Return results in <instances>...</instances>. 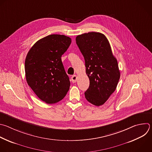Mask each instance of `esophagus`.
<instances>
[{
    "label": "esophagus",
    "instance_id": "obj_1",
    "mask_svg": "<svg viewBox=\"0 0 152 152\" xmlns=\"http://www.w3.org/2000/svg\"><path fill=\"white\" fill-rule=\"evenodd\" d=\"M77 77L76 75H73V76H72L71 79H72V81L73 83H75V82H76V80H77Z\"/></svg>",
    "mask_w": 152,
    "mask_h": 152
}]
</instances>
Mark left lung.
<instances>
[{
	"mask_svg": "<svg viewBox=\"0 0 152 152\" xmlns=\"http://www.w3.org/2000/svg\"><path fill=\"white\" fill-rule=\"evenodd\" d=\"M76 42L84 57L86 73L89 79L85 96L91 104L102 106L117 87L121 76L117 60L109 40L102 33L89 32L78 35Z\"/></svg>",
	"mask_w": 152,
	"mask_h": 152,
	"instance_id": "left-lung-1",
	"label": "left lung"
}]
</instances>
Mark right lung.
Returning <instances> with one entry per match:
<instances>
[{"label": "right lung", "mask_w": 152, "mask_h": 152, "mask_svg": "<svg viewBox=\"0 0 152 152\" xmlns=\"http://www.w3.org/2000/svg\"><path fill=\"white\" fill-rule=\"evenodd\" d=\"M72 39L61 34H50L37 41L25 60L26 78L35 94L47 104L61 100L69 90L70 82L61 56Z\"/></svg>", "instance_id": "add662e5"}]
</instances>
